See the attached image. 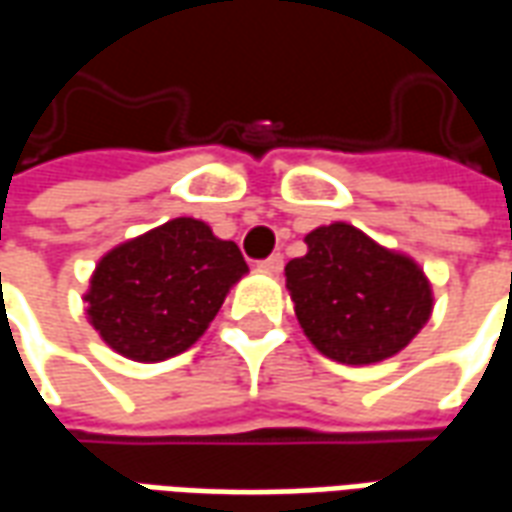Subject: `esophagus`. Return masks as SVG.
I'll use <instances>...</instances> for the list:
<instances>
[{
  "label": "esophagus",
  "instance_id": "obj_1",
  "mask_svg": "<svg viewBox=\"0 0 512 512\" xmlns=\"http://www.w3.org/2000/svg\"><path fill=\"white\" fill-rule=\"evenodd\" d=\"M282 266H285V260H282V255H271L266 257V260H260V271H268V274H279L282 271Z\"/></svg>",
  "mask_w": 512,
  "mask_h": 512
}]
</instances>
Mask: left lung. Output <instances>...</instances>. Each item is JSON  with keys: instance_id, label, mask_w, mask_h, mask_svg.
<instances>
[{"instance_id": "8db88e82", "label": "left lung", "mask_w": 512, "mask_h": 512, "mask_svg": "<svg viewBox=\"0 0 512 512\" xmlns=\"http://www.w3.org/2000/svg\"><path fill=\"white\" fill-rule=\"evenodd\" d=\"M307 255L285 266L293 310L310 343L343 365L400 354L428 323L433 293L411 257L376 244L354 224L312 230Z\"/></svg>"}]
</instances>
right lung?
<instances>
[{"mask_svg": "<svg viewBox=\"0 0 512 512\" xmlns=\"http://www.w3.org/2000/svg\"><path fill=\"white\" fill-rule=\"evenodd\" d=\"M246 271L233 241L180 216L98 260L84 293L87 318L120 356L164 362L200 340Z\"/></svg>", "mask_w": 512, "mask_h": 512, "instance_id": "add662e5", "label": "right lung"}]
</instances>
